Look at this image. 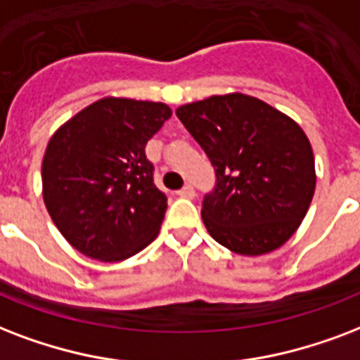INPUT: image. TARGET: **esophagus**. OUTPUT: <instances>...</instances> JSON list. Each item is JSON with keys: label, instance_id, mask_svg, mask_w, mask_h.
Returning a JSON list of instances; mask_svg holds the SVG:
<instances>
[{"label": "esophagus", "instance_id": "34e87169", "mask_svg": "<svg viewBox=\"0 0 360 360\" xmlns=\"http://www.w3.org/2000/svg\"><path fill=\"white\" fill-rule=\"evenodd\" d=\"M176 195H180V197H186V199H193V197H195V189L191 188V186H184L182 189H178Z\"/></svg>", "mask_w": 360, "mask_h": 360}]
</instances>
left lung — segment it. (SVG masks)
I'll list each match as a JSON object with an SVG mask.
<instances>
[{"mask_svg":"<svg viewBox=\"0 0 360 360\" xmlns=\"http://www.w3.org/2000/svg\"><path fill=\"white\" fill-rule=\"evenodd\" d=\"M216 169L202 200V221L238 255L283 246L300 227L316 191V161L293 118L246 94L210 96L176 108Z\"/></svg>","mask_w":360,"mask_h":360,"instance_id":"8db88e82","label":"left lung"}]
</instances>
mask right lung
<instances>
[{"label": "right lung", "mask_w": 360, "mask_h": 360, "mask_svg": "<svg viewBox=\"0 0 360 360\" xmlns=\"http://www.w3.org/2000/svg\"><path fill=\"white\" fill-rule=\"evenodd\" d=\"M171 114L165 103L103 97L50 136L41 167L44 206L86 257L124 261L160 235L167 197L154 186L144 148Z\"/></svg>", "instance_id": "add662e5"}]
</instances>
